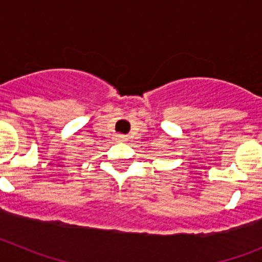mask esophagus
Instances as JSON below:
<instances>
[{
  "label": "esophagus",
  "instance_id": "obj_1",
  "mask_svg": "<svg viewBox=\"0 0 262 262\" xmlns=\"http://www.w3.org/2000/svg\"><path fill=\"white\" fill-rule=\"evenodd\" d=\"M118 142H127V136L126 135H117Z\"/></svg>",
  "mask_w": 262,
  "mask_h": 262
}]
</instances>
